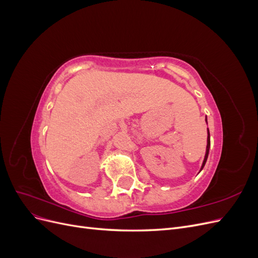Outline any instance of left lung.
<instances>
[{
	"instance_id": "obj_1",
	"label": "left lung",
	"mask_w": 258,
	"mask_h": 258,
	"mask_svg": "<svg viewBox=\"0 0 258 258\" xmlns=\"http://www.w3.org/2000/svg\"><path fill=\"white\" fill-rule=\"evenodd\" d=\"M209 150H210V132H209V129H208V144H207V153H206V156H205L204 163H202L201 170H202V168H204V167H205V165H206V161H207V159H208V155H209Z\"/></svg>"
}]
</instances>
